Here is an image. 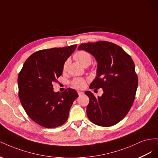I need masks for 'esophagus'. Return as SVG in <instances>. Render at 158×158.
<instances>
[{
    "label": "esophagus",
    "instance_id": "esophagus-1",
    "mask_svg": "<svg viewBox=\"0 0 158 158\" xmlns=\"http://www.w3.org/2000/svg\"><path fill=\"white\" fill-rule=\"evenodd\" d=\"M78 95H81L84 94V92H80V91H78Z\"/></svg>",
    "mask_w": 158,
    "mask_h": 158
}]
</instances>
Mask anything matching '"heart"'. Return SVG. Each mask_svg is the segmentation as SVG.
I'll list each match as a JSON object with an SVG mask.
<instances>
[{"mask_svg": "<svg viewBox=\"0 0 158 158\" xmlns=\"http://www.w3.org/2000/svg\"><path fill=\"white\" fill-rule=\"evenodd\" d=\"M74 58L84 66H89L92 61V55L88 51L85 50L78 51L74 55ZM67 65L68 61H66L63 66V71H65L67 69ZM72 85L76 88L82 89L85 85V80L83 78H75L72 82Z\"/></svg>", "mask_w": 158, "mask_h": 158, "instance_id": "b5f03b06", "label": "heart"}]
</instances>
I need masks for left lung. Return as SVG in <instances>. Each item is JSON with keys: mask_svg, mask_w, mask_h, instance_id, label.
<instances>
[{"mask_svg": "<svg viewBox=\"0 0 158 158\" xmlns=\"http://www.w3.org/2000/svg\"><path fill=\"white\" fill-rule=\"evenodd\" d=\"M78 49L88 51L98 62L97 76L89 88L103 91L98 98L89 91L85 92L89 99L88 118L101 127L116 125L127 115L135 98L138 76L135 63L121 47L111 42L82 44Z\"/></svg>", "mask_w": 158, "mask_h": 158, "instance_id": "1", "label": "left lung"}]
</instances>
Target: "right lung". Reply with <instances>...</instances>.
<instances>
[{
    "mask_svg": "<svg viewBox=\"0 0 158 158\" xmlns=\"http://www.w3.org/2000/svg\"><path fill=\"white\" fill-rule=\"evenodd\" d=\"M76 45L36 51L23 64L18 74V95L30 118L42 127L55 128L69 118L70 109L78 97L76 90L68 88L55 92L53 84L63 73L65 61Z\"/></svg>",
    "mask_w": 158,
    "mask_h": 158,
    "instance_id": "right-lung-1",
    "label": "right lung"
}]
</instances>
